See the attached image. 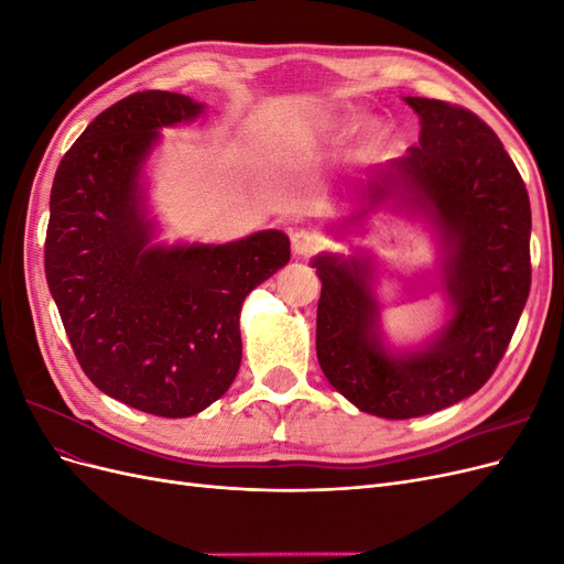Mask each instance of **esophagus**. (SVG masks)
I'll return each mask as SVG.
<instances>
[{"label":"esophagus","mask_w":564,"mask_h":564,"mask_svg":"<svg viewBox=\"0 0 564 564\" xmlns=\"http://www.w3.org/2000/svg\"><path fill=\"white\" fill-rule=\"evenodd\" d=\"M292 249L296 256H313L322 249V237L315 230H296L292 235Z\"/></svg>","instance_id":"esophagus-1"}]
</instances>
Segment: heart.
Returning a JSON list of instances; mask_svg holds the SVG:
<instances>
[{"label": "heart", "mask_w": 564, "mask_h": 564, "mask_svg": "<svg viewBox=\"0 0 564 564\" xmlns=\"http://www.w3.org/2000/svg\"><path fill=\"white\" fill-rule=\"evenodd\" d=\"M377 141H379V129L371 124V127L365 129V141L362 143H365V148H371Z\"/></svg>", "instance_id": "heart-1"}]
</instances>
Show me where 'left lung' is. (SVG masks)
<instances>
[{"label":"left lung","instance_id":"1","mask_svg":"<svg viewBox=\"0 0 564 564\" xmlns=\"http://www.w3.org/2000/svg\"><path fill=\"white\" fill-rule=\"evenodd\" d=\"M421 117L419 145L373 169L362 204L395 199L423 214L445 247L442 284L452 317L421 350L392 352L381 336L369 259H313L317 360L327 381L357 409L381 419L440 412L480 390L513 338L532 284V209L499 135L475 112L406 96ZM365 209L355 218H362Z\"/></svg>","mask_w":564,"mask_h":564}]
</instances>
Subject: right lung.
<instances>
[{
  "label": "right lung",
  "instance_id": "1",
  "mask_svg": "<svg viewBox=\"0 0 564 564\" xmlns=\"http://www.w3.org/2000/svg\"><path fill=\"white\" fill-rule=\"evenodd\" d=\"M202 108L172 91L117 100L65 152L48 202L46 282L79 367L106 395L164 419L193 416L230 388L242 301L289 261L280 230L150 247L143 164L162 127Z\"/></svg>",
  "mask_w": 564,
  "mask_h": 564
}]
</instances>
